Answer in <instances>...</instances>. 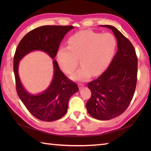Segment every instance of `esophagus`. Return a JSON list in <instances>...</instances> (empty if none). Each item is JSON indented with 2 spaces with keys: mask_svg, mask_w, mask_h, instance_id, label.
Returning <instances> with one entry per match:
<instances>
[{
  "mask_svg": "<svg viewBox=\"0 0 151 151\" xmlns=\"http://www.w3.org/2000/svg\"><path fill=\"white\" fill-rule=\"evenodd\" d=\"M78 88H79L80 89H81V88H82V87H83V86H84V85L83 84H82V83H78Z\"/></svg>",
  "mask_w": 151,
  "mask_h": 151,
  "instance_id": "34e87169",
  "label": "esophagus"
}]
</instances>
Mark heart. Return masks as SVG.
I'll use <instances>...</instances> for the list:
<instances>
[{"label":"heart","instance_id":"b5f03b06","mask_svg":"<svg viewBox=\"0 0 151 151\" xmlns=\"http://www.w3.org/2000/svg\"><path fill=\"white\" fill-rule=\"evenodd\" d=\"M117 46L110 33L99 34L84 30L73 34L68 40V46L61 47L56 54L60 68L70 75L78 65L82 66L70 76L75 81H84L91 76H99L110 65Z\"/></svg>","mask_w":151,"mask_h":151}]
</instances>
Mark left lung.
Returning <instances> with one entry per match:
<instances>
[{
  "mask_svg": "<svg viewBox=\"0 0 151 151\" xmlns=\"http://www.w3.org/2000/svg\"><path fill=\"white\" fill-rule=\"evenodd\" d=\"M113 32L117 43V52L108 68L95 81L88 84L91 96L86 108L93 117L110 120L127 110L136 89L137 58L130 41L116 28L101 25Z\"/></svg>",
  "mask_w": 151,
  "mask_h": 151,
  "instance_id": "obj_1",
  "label": "left lung"
}]
</instances>
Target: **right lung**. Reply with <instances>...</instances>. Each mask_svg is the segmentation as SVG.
Segmentation results:
<instances>
[{
  "mask_svg": "<svg viewBox=\"0 0 151 151\" xmlns=\"http://www.w3.org/2000/svg\"><path fill=\"white\" fill-rule=\"evenodd\" d=\"M73 26H43L31 30L22 37L14 58V71L16 90L22 103L35 117L43 121H53L63 117L68 108L70 97L78 91L76 83L61 71L57 62L53 60L54 76L45 91L31 95L22 86L18 73L19 61L33 50H41L54 59L61 41Z\"/></svg>",
  "mask_w": 151,
  "mask_h": 151,
  "instance_id": "1",
  "label": "right lung"
}]
</instances>
